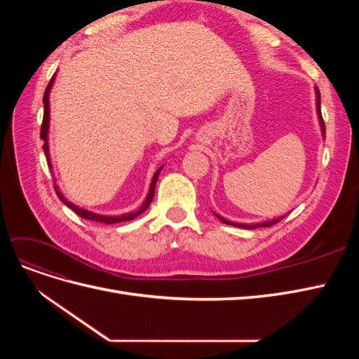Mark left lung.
Masks as SVG:
<instances>
[{
	"label": "left lung",
	"mask_w": 359,
	"mask_h": 359,
	"mask_svg": "<svg viewBox=\"0 0 359 359\" xmlns=\"http://www.w3.org/2000/svg\"><path fill=\"white\" fill-rule=\"evenodd\" d=\"M314 91H316V111H318L319 124H320V130H322V136L325 137V124H323V118H322V114H320V93H319V90H318V86H316V90H314ZM214 215H215L217 219H219L220 222H223L224 224L243 227V229H256V227H269V226H273V224L278 223L281 219H283V217H277V219H273V220H266V222H260V223H250V224H247V223H233V222H229V220L223 219L222 215L215 214V212H214Z\"/></svg>",
	"instance_id": "left-lung-1"
}]
</instances>
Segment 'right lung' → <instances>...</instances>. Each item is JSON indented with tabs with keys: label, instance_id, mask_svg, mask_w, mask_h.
<instances>
[{
	"label": "right lung",
	"instance_id": "add662e5",
	"mask_svg": "<svg viewBox=\"0 0 359 359\" xmlns=\"http://www.w3.org/2000/svg\"><path fill=\"white\" fill-rule=\"evenodd\" d=\"M53 81H55V74L52 76V79L49 82V85L46 86L45 90V95H43V104H45V114H43V123H41V132H40V137L43 139V149H45V154H46V158H48V165L49 168L52 169V163H50V154H49V119H50V107H49V94H50V90H52V85H53ZM163 166L157 169V172L154 173L153 180H151V186H149V190H148V194L147 198L144 201V203L139 206V210L136 211H132V212H127V214H121V215H102V214H97V212H93V211H88V210H83V208H79L78 205L72 203L70 201H67L66 198H64V194L58 190V187H55V191L58 194L60 201L67 205L70 210H73L76 214H78L79 217H82V219L85 220H93V222H99V223H106V224H112V223H121V222H128V220H133L136 219V217L139 214H142L144 211L148 210L149 203L153 202V198H154V191H156V184H157V178H158V173L161 172Z\"/></svg>",
	"mask_w": 359,
	"mask_h": 359
}]
</instances>
